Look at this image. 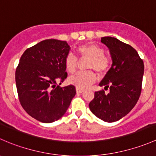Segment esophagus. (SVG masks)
Here are the masks:
<instances>
[{
  "label": "esophagus",
  "instance_id": "1",
  "mask_svg": "<svg viewBox=\"0 0 156 156\" xmlns=\"http://www.w3.org/2000/svg\"><path fill=\"white\" fill-rule=\"evenodd\" d=\"M76 91H77V93H78V94H81V93L84 92V90L81 89V88H79V87H76Z\"/></svg>",
  "mask_w": 156,
  "mask_h": 156
}]
</instances>
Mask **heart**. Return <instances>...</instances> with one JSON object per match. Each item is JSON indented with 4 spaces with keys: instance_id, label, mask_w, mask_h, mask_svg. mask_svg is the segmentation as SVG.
Here are the masks:
<instances>
[{
    "instance_id": "b5f03b06",
    "label": "heart",
    "mask_w": 156,
    "mask_h": 156,
    "mask_svg": "<svg viewBox=\"0 0 156 156\" xmlns=\"http://www.w3.org/2000/svg\"><path fill=\"white\" fill-rule=\"evenodd\" d=\"M80 58H87V68L94 69L99 75H103L108 70L110 59L104 54V50L96 44H87L77 48ZM78 59L74 55L69 54L65 59V67L69 73H74L77 69ZM96 81V75L92 71L78 72L69 78V83L79 88H86Z\"/></svg>"
}]
</instances>
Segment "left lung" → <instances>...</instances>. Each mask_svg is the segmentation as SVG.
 I'll return each instance as SVG.
<instances>
[{
  "label": "left lung",
  "instance_id": "1",
  "mask_svg": "<svg viewBox=\"0 0 156 156\" xmlns=\"http://www.w3.org/2000/svg\"><path fill=\"white\" fill-rule=\"evenodd\" d=\"M111 54L112 67L100 83V87L109 90L96 91L90 103V111L106 122L119 121L128 114L137 103L142 90L144 64L143 59L130 45L112 37H103Z\"/></svg>",
  "mask_w": 156,
  "mask_h": 156
}]
</instances>
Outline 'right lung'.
Here are the masks:
<instances>
[{
  "instance_id": "right-lung-1",
  "label": "right lung",
  "mask_w": 156,
  "mask_h": 156,
  "mask_svg": "<svg viewBox=\"0 0 156 156\" xmlns=\"http://www.w3.org/2000/svg\"><path fill=\"white\" fill-rule=\"evenodd\" d=\"M69 50L66 41L48 39L28 48L20 58L15 75L19 100L39 122L51 123L62 118L76 94L74 85H57L67 78L65 59Z\"/></svg>"
}]
</instances>
